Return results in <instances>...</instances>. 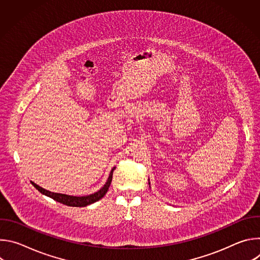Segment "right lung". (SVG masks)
Listing matches in <instances>:
<instances>
[{
	"label": "right lung",
	"mask_w": 260,
	"mask_h": 260,
	"mask_svg": "<svg viewBox=\"0 0 260 260\" xmlns=\"http://www.w3.org/2000/svg\"><path fill=\"white\" fill-rule=\"evenodd\" d=\"M114 169L115 168H113L112 171H111V173L109 175V178H108L106 184L104 185V187L102 189H100L98 192H95L93 194L86 196V197H72V196H67V194H61V193H55V192L48 191V190L38 186V185L35 184L34 182H31V184L34 185V187H36V189H38L41 193L53 199L54 201H56L60 204H63V205L70 206V207H85V206H88L90 204H93V203L98 202L99 200H101L107 193V191L110 187L111 181H112V176H113Z\"/></svg>",
	"instance_id": "obj_1"
}]
</instances>
